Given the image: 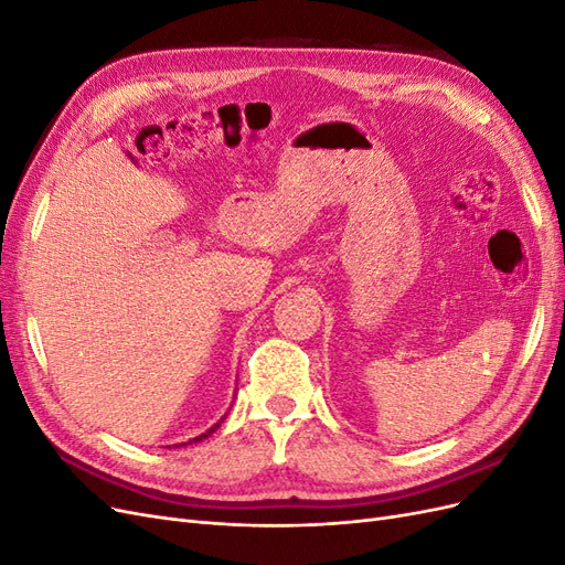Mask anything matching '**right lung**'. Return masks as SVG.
Returning <instances> with one entry per match:
<instances>
[{
    "instance_id": "1",
    "label": "right lung",
    "mask_w": 565,
    "mask_h": 565,
    "mask_svg": "<svg viewBox=\"0 0 565 565\" xmlns=\"http://www.w3.org/2000/svg\"><path fill=\"white\" fill-rule=\"evenodd\" d=\"M218 426H221V422H216V424H214V426H212V429H210V431H207V434H202V436H198V438H193V443H198V440H202V438H207V436H210V434H214V431H216V429H218Z\"/></svg>"
}]
</instances>
